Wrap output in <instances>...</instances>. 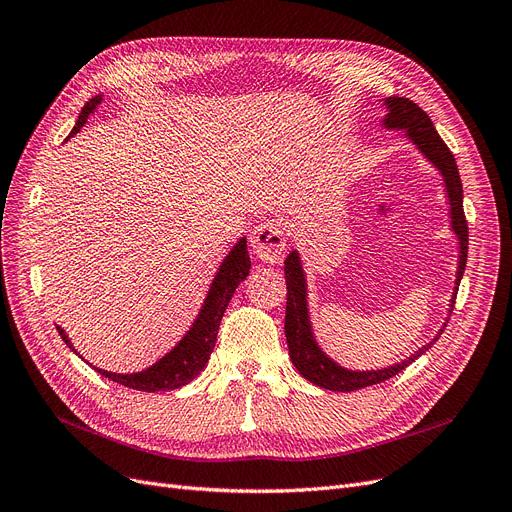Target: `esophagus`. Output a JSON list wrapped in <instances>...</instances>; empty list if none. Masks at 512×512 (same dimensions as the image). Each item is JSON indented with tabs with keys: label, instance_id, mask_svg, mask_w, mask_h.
Listing matches in <instances>:
<instances>
[{
	"label": "esophagus",
	"instance_id": "obj_1",
	"mask_svg": "<svg viewBox=\"0 0 512 512\" xmlns=\"http://www.w3.org/2000/svg\"><path fill=\"white\" fill-rule=\"evenodd\" d=\"M253 253L263 263H280L287 251V225L282 219L261 221L251 232Z\"/></svg>",
	"mask_w": 512,
	"mask_h": 512
}]
</instances>
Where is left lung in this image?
Here are the masks:
<instances>
[{
  "label": "left lung",
  "mask_w": 512,
  "mask_h": 512,
  "mask_svg": "<svg viewBox=\"0 0 512 512\" xmlns=\"http://www.w3.org/2000/svg\"><path fill=\"white\" fill-rule=\"evenodd\" d=\"M386 128H403L407 130V137L418 145L422 154L441 170L447 187V198L451 204V225L453 232L460 238V266H458V278H456V293L460 287V280L466 268V257H468V221L464 215V194H462V181L458 173L456 158L441 139V135L430 122L428 113L409 99L403 97H388L386 99ZM285 278H287V314H285V335L289 344V356L295 365V369L306 377L308 382L327 388L333 392H352L361 390L373 384H380L390 380L396 373H401L405 367H409L413 361H418L432 344L437 342L441 333L434 337V342L426 344L422 350L411 354L407 361L396 363L394 367L380 369V371H348L333 363L331 358L318 348L312 335L310 327V316H308V301H306V276L301 270L299 255L293 251L285 259ZM456 293L451 299V310L456 304ZM447 327V325H445Z\"/></svg>",
  "instance_id": "left-lung-1"
}]
</instances>
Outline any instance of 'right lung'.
I'll list each match as a JSON object with an SVG mask.
<instances>
[{"instance_id":"add662e5","label":"right lung","mask_w":512,"mask_h":512,"mask_svg":"<svg viewBox=\"0 0 512 512\" xmlns=\"http://www.w3.org/2000/svg\"><path fill=\"white\" fill-rule=\"evenodd\" d=\"M101 99L103 97L99 94V97L90 99L84 105L78 122H75L73 130H71V135H75V132H78L86 124L88 116L94 109H97ZM249 270H251V257H249V251H246V238H242L230 251V255L223 259L221 268L211 285V291H208L204 306L196 318V323L173 350H170L166 356H162L156 365H151L149 369L139 371V373L122 375V373L103 371L97 367H94V371H99L111 382L122 384L132 390H141V392L175 390V388L189 384L206 367L208 358H211V352L217 342V331H219L223 312H225L227 304H230L236 287L246 276H249ZM56 329H59V335L63 337V342L73 350L65 331L61 327H56Z\"/></svg>"}]
</instances>
